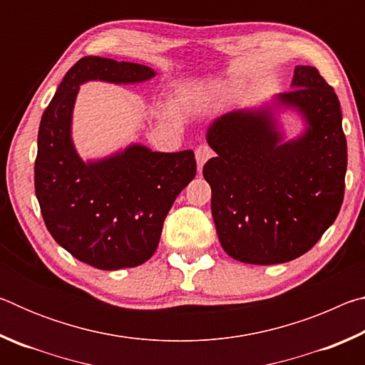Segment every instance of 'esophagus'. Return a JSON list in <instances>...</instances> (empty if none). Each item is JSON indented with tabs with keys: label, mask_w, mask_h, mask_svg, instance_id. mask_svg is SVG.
<instances>
[{
	"label": "esophagus",
	"mask_w": 365,
	"mask_h": 365,
	"mask_svg": "<svg viewBox=\"0 0 365 365\" xmlns=\"http://www.w3.org/2000/svg\"><path fill=\"white\" fill-rule=\"evenodd\" d=\"M212 150L207 145H200L196 148L195 156H196V163H197V169H202V165L206 164L207 159L212 158Z\"/></svg>",
	"instance_id": "1"
}]
</instances>
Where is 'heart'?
I'll return each mask as SVG.
<instances>
[{
	"mask_svg": "<svg viewBox=\"0 0 365 365\" xmlns=\"http://www.w3.org/2000/svg\"><path fill=\"white\" fill-rule=\"evenodd\" d=\"M237 86L232 82H214L205 86H197L193 91V101L200 106H209L217 101H224L225 98L232 96Z\"/></svg>",
	"mask_w": 365,
	"mask_h": 365,
	"instance_id": "1",
	"label": "heart"
}]
</instances>
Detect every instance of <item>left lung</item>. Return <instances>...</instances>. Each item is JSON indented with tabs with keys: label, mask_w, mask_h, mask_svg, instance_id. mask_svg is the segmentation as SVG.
Returning a JSON list of instances; mask_svg holds the SVG:
<instances>
[{
	"label": "left lung",
	"mask_w": 365,
	"mask_h": 365,
	"mask_svg": "<svg viewBox=\"0 0 365 365\" xmlns=\"http://www.w3.org/2000/svg\"><path fill=\"white\" fill-rule=\"evenodd\" d=\"M283 113L302 130L288 138ZM338 96L316 67L296 66L292 90L232 110L207 127L217 156L202 168L211 211L228 256L282 264L307 252L341 207L348 148Z\"/></svg>",
	"instance_id": "1"
}]
</instances>
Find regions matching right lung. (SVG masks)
<instances>
[{
    "mask_svg": "<svg viewBox=\"0 0 365 365\" xmlns=\"http://www.w3.org/2000/svg\"><path fill=\"white\" fill-rule=\"evenodd\" d=\"M156 73L143 64L85 56L41 115L35 193L43 220L59 246L96 269L137 267L154 255L165 215L196 175V160L191 150L159 153L141 143L82 159L72 138L80 85H135Z\"/></svg>",
    "mask_w": 365,
    "mask_h": 365,
    "instance_id": "obj_1",
    "label": "right lung"
}]
</instances>
